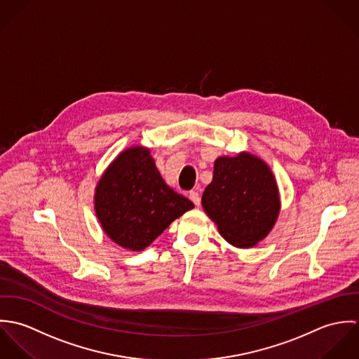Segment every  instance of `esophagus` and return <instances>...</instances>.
<instances>
[{
  "label": "esophagus",
  "instance_id": "obj_1",
  "mask_svg": "<svg viewBox=\"0 0 359 359\" xmlns=\"http://www.w3.org/2000/svg\"><path fill=\"white\" fill-rule=\"evenodd\" d=\"M189 199L196 205H201V195L198 191H191L189 192Z\"/></svg>",
  "mask_w": 359,
  "mask_h": 359
}]
</instances>
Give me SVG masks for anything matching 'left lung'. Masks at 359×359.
<instances>
[{"label":"left lung","mask_w":359,"mask_h":359,"mask_svg":"<svg viewBox=\"0 0 359 359\" xmlns=\"http://www.w3.org/2000/svg\"><path fill=\"white\" fill-rule=\"evenodd\" d=\"M202 205L222 238L236 248H252L272 229L279 194L269 167L256 156L218 157Z\"/></svg>","instance_id":"left-lung-1"}]
</instances>
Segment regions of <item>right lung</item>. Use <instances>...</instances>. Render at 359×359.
Returning a JSON list of instances; mask_svg holds the SVG:
<instances>
[{
	"label": "right lung",
	"mask_w": 359,
	"mask_h": 359,
	"mask_svg": "<svg viewBox=\"0 0 359 359\" xmlns=\"http://www.w3.org/2000/svg\"><path fill=\"white\" fill-rule=\"evenodd\" d=\"M194 203L163 181L149 151L141 147L118 154L95 192V211L106 235L140 252Z\"/></svg>",
	"instance_id": "1"
}]
</instances>
